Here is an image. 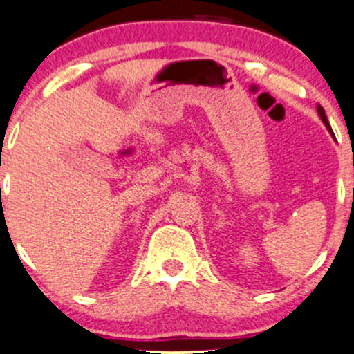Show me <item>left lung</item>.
<instances>
[{
	"mask_svg": "<svg viewBox=\"0 0 354 354\" xmlns=\"http://www.w3.org/2000/svg\"><path fill=\"white\" fill-rule=\"evenodd\" d=\"M316 111H318V115H319V118H321V121H323L324 126H326V129H328V131H330L331 135H333V131H331V126H330V121H328L326 115H324V109L321 108L319 104H318V106H316Z\"/></svg>",
	"mask_w": 354,
	"mask_h": 354,
	"instance_id": "1",
	"label": "left lung"
}]
</instances>
